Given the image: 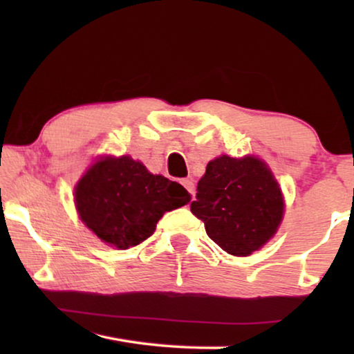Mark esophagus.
<instances>
[{"instance_id": "esophagus-1", "label": "esophagus", "mask_w": 354, "mask_h": 354, "mask_svg": "<svg viewBox=\"0 0 354 354\" xmlns=\"http://www.w3.org/2000/svg\"><path fill=\"white\" fill-rule=\"evenodd\" d=\"M182 185L187 188V192L190 193L192 196L195 195V183H193L192 178H183V180H182Z\"/></svg>"}]
</instances>
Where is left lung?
Instances as JSON below:
<instances>
[{
  "instance_id": "left-lung-1",
  "label": "left lung",
  "mask_w": 354,
  "mask_h": 354,
  "mask_svg": "<svg viewBox=\"0 0 354 354\" xmlns=\"http://www.w3.org/2000/svg\"><path fill=\"white\" fill-rule=\"evenodd\" d=\"M190 209L207 236L234 256L259 250L283 216V198L272 172L258 158L221 156L207 162Z\"/></svg>"
}]
</instances>
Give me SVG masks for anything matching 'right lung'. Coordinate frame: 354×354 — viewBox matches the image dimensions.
I'll list each match as a JSON object with an SVG mask.
<instances>
[{
  "label": "right lung",
  "instance_id": "1",
  "mask_svg": "<svg viewBox=\"0 0 354 354\" xmlns=\"http://www.w3.org/2000/svg\"><path fill=\"white\" fill-rule=\"evenodd\" d=\"M190 201L180 183L153 176L130 156L95 162L75 187L84 224L109 246L127 250L153 235L166 211Z\"/></svg>",
  "mask_w": 354,
  "mask_h": 354
}]
</instances>
